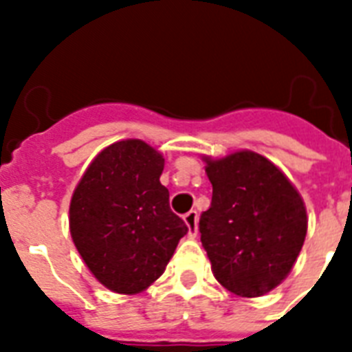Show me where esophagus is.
<instances>
[{
    "mask_svg": "<svg viewBox=\"0 0 352 352\" xmlns=\"http://www.w3.org/2000/svg\"><path fill=\"white\" fill-rule=\"evenodd\" d=\"M197 221H199V214L195 210H190L186 215H184V223L188 226V234L192 235H197Z\"/></svg>",
    "mask_w": 352,
    "mask_h": 352,
    "instance_id": "obj_1",
    "label": "esophagus"
}]
</instances>
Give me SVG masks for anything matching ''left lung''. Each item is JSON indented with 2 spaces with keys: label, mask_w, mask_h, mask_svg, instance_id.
<instances>
[{
  "label": "left lung",
  "mask_w": 352,
  "mask_h": 352,
  "mask_svg": "<svg viewBox=\"0 0 352 352\" xmlns=\"http://www.w3.org/2000/svg\"><path fill=\"white\" fill-rule=\"evenodd\" d=\"M212 204L199 221L212 272L226 290L257 298L276 289L294 267L307 235L303 199L263 155L243 149L210 159Z\"/></svg>",
  "instance_id": "1"
}]
</instances>
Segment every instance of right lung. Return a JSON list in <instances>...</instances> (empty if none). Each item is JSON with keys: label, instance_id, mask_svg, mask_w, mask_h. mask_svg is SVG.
Instances as JSON below:
<instances>
[{"label": "right lung", "instance_id": "1", "mask_svg": "<svg viewBox=\"0 0 352 352\" xmlns=\"http://www.w3.org/2000/svg\"><path fill=\"white\" fill-rule=\"evenodd\" d=\"M162 170L157 149L127 138L102 149L74 188L71 237L91 274L113 292L148 289L188 234L184 221L170 210Z\"/></svg>", "mask_w": 352, "mask_h": 352}]
</instances>
